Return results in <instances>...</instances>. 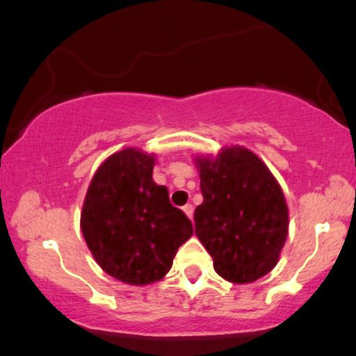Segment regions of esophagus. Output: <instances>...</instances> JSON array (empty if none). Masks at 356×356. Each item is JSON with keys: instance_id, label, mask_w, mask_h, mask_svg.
<instances>
[{"instance_id": "34e87169", "label": "esophagus", "mask_w": 356, "mask_h": 356, "mask_svg": "<svg viewBox=\"0 0 356 356\" xmlns=\"http://www.w3.org/2000/svg\"><path fill=\"white\" fill-rule=\"evenodd\" d=\"M184 212H186V216L189 219H192V216H194V207H192V204H186V206L182 207Z\"/></svg>"}]
</instances>
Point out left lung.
I'll return each instance as SVG.
<instances>
[{
  "label": "left lung",
  "instance_id": "8db88e82",
  "mask_svg": "<svg viewBox=\"0 0 356 356\" xmlns=\"http://www.w3.org/2000/svg\"><path fill=\"white\" fill-rule=\"evenodd\" d=\"M204 202L195 207V236L231 283H252L276 266L288 236V206L264 162L244 147L197 157Z\"/></svg>",
  "mask_w": 356,
  "mask_h": 356
}]
</instances>
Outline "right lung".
<instances>
[{"mask_svg":"<svg viewBox=\"0 0 356 356\" xmlns=\"http://www.w3.org/2000/svg\"><path fill=\"white\" fill-rule=\"evenodd\" d=\"M154 155L124 149L99 167L85 195L81 232L100 268L127 284L162 280L192 224L152 181Z\"/></svg>","mask_w":356,"mask_h":356,"instance_id":"right-lung-1","label":"right lung"}]
</instances>
